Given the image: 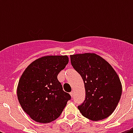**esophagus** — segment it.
Instances as JSON below:
<instances>
[{
  "mask_svg": "<svg viewBox=\"0 0 133 133\" xmlns=\"http://www.w3.org/2000/svg\"><path fill=\"white\" fill-rule=\"evenodd\" d=\"M70 94L71 97H73V96H74V91H72V92H71L70 93Z\"/></svg>",
  "mask_w": 133,
  "mask_h": 133,
  "instance_id": "34e87169",
  "label": "esophagus"
}]
</instances>
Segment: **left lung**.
Instances as JSON below:
<instances>
[{
    "label": "left lung",
    "instance_id": "1",
    "mask_svg": "<svg viewBox=\"0 0 133 133\" xmlns=\"http://www.w3.org/2000/svg\"><path fill=\"white\" fill-rule=\"evenodd\" d=\"M71 64L84 82L85 99L78 109L92 121L109 117L120 100L122 86L112 67L99 55L85 53L70 55Z\"/></svg>",
    "mask_w": 133,
    "mask_h": 133
}]
</instances>
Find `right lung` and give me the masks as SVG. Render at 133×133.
<instances>
[{
	"label": "right lung",
	"instance_id": "add662e5",
	"mask_svg": "<svg viewBox=\"0 0 133 133\" xmlns=\"http://www.w3.org/2000/svg\"><path fill=\"white\" fill-rule=\"evenodd\" d=\"M68 56H46L30 64L17 88L22 108L35 122L50 123L61 115L71 96L63 90L57 75L68 63Z\"/></svg>",
	"mask_w": 133,
	"mask_h": 133
}]
</instances>
